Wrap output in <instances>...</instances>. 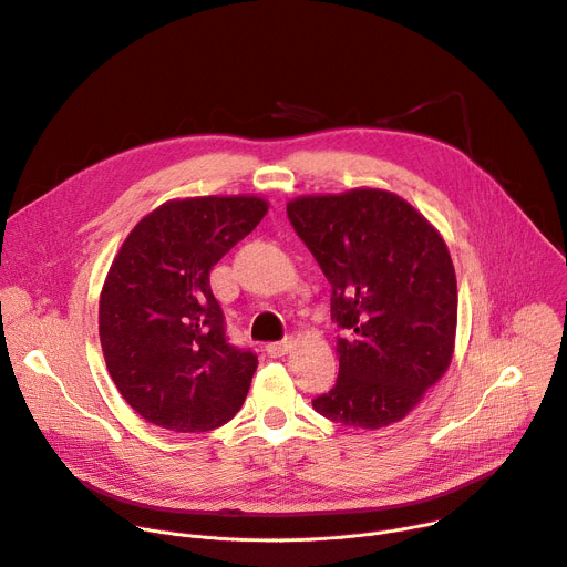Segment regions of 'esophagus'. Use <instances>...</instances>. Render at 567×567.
<instances>
[{"label": "esophagus", "instance_id": "34e87169", "mask_svg": "<svg viewBox=\"0 0 567 567\" xmlns=\"http://www.w3.org/2000/svg\"><path fill=\"white\" fill-rule=\"evenodd\" d=\"M289 348H291V339H282V341L267 343V352H269L271 357H282V354H287Z\"/></svg>", "mask_w": 567, "mask_h": 567}]
</instances>
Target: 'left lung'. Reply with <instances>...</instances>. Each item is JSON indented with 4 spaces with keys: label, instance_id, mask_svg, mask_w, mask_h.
<instances>
[{
    "label": "left lung",
    "instance_id": "1",
    "mask_svg": "<svg viewBox=\"0 0 567 567\" xmlns=\"http://www.w3.org/2000/svg\"><path fill=\"white\" fill-rule=\"evenodd\" d=\"M287 217L332 285L337 384L312 400L359 430L402 421L450 367L456 276L436 228L393 192L298 196Z\"/></svg>",
    "mask_w": 567,
    "mask_h": 567
}]
</instances>
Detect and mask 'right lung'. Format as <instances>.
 Returning a JSON list of instances; mask_svg holds the SVG:
<instances>
[{
    "label": "right lung",
    "instance_id": "add662e5",
    "mask_svg": "<svg viewBox=\"0 0 567 567\" xmlns=\"http://www.w3.org/2000/svg\"><path fill=\"white\" fill-rule=\"evenodd\" d=\"M257 196L167 200L126 237L99 298L109 373L137 414L172 432L226 425L257 354L228 343L210 271L267 215Z\"/></svg>",
    "mask_w": 567,
    "mask_h": 567
}]
</instances>
